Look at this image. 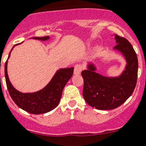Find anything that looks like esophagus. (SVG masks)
<instances>
[{
  "instance_id": "1",
  "label": "esophagus",
  "mask_w": 146,
  "mask_h": 146,
  "mask_svg": "<svg viewBox=\"0 0 146 146\" xmlns=\"http://www.w3.org/2000/svg\"><path fill=\"white\" fill-rule=\"evenodd\" d=\"M82 69L83 67L82 66V64H76L75 67H74V74H76V75H79V74H80L82 70Z\"/></svg>"
}]
</instances>
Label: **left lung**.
I'll return each instance as SVG.
<instances>
[{"label": "left lung", "instance_id": "left-lung-1", "mask_svg": "<svg viewBox=\"0 0 146 146\" xmlns=\"http://www.w3.org/2000/svg\"><path fill=\"white\" fill-rule=\"evenodd\" d=\"M117 44L113 47L123 55L127 62L125 70L117 77H106L95 72L94 64L82 72L84 79L83 96L87 103L99 110H112L123 104L133 94L137 84V56L131 43L115 35Z\"/></svg>", "mask_w": 146, "mask_h": 146}]
</instances>
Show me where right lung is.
<instances>
[{"label":"right lung","instance_id":"right-lung-1","mask_svg":"<svg viewBox=\"0 0 146 146\" xmlns=\"http://www.w3.org/2000/svg\"><path fill=\"white\" fill-rule=\"evenodd\" d=\"M33 38L46 41L48 40L50 37H34ZM9 56L10 53L9 55L8 58ZM7 62L8 59L5 63V78L7 89L11 98L18 107L33 114H41L52 111L58 106L64 88L73 76V67L58 70L48 84L41 90L35 93L24 94L17 90L11 84L7 74Z\"/></svg>","mask_w":146,"mask_h":146}]
</instances>
